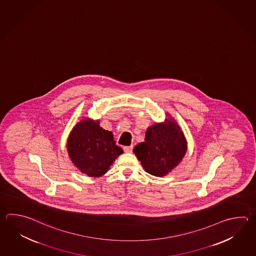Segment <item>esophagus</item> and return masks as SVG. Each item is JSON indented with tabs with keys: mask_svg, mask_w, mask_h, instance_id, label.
<instances>
[{
	"mask_svg": "<svg viewBox=\"0 0 256 256\" xmlns=\"http://www.w3.org/2000/svg\"><path fill=\"white\" fill-rule=\"evenodd\" d=\"M123 150H124V152H125L126 153H131L132 150H133V146H124Z\"/></svg>",
	"mask_w": 256,
	"mask_h": 256,
	"instance_id": "1",
	"label": "esophagus"
}]
</instances>
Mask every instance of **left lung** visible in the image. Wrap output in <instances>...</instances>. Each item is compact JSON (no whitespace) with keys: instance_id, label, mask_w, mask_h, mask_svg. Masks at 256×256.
<instances>
[{"instance_id":"8db88e82","label":"left lung","mask_w":256,"mask_h":256,"mask_svg":"<svg viewBox=\"0 0 256 256\" xmlns=\"http://www.w3.org/2000/svg\"><path fill=\"white\" fill-rule=\"evenodd\" d=\"M162 123L148 128L145 141L135 146L133 152L145 172L164 177L182 160L187 152V140L176 120L168 114Z\"/></svg>"}]
</instances>
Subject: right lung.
<instances>
[{"label":"right lung","instance_id":"right-lung-1","mask_svg":"<svg viewBox=\"0 0 256 256\" xmlns=\"http://www.w3.org/2000/svg\"><path fill=\"white\" fill-rule=\"evenodd\" d=\"M74 167L88 177L98 178L110 170L123 150L116 145L113 133L100 126V120L83 118L72 128L66 143Z\"/></svg>","mask_w":256,"mask_h":256}]
</instances>
